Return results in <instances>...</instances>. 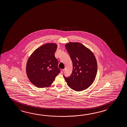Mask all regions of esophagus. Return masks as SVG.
<instances>
[{"mask_svg": "<svg viewBox=\"0 0 127 127\" xmlns=\"http://www.w3.org/2000/svg\"><path fill=\"white\" fill-rule=\"evenodd\" d=\"M64 69H62L61 70V73H64Z\"/></svg>", "mask_w": 127, "mask_h": 127, "instance_id": "obj_1", "label": "esophagus"}]
</instances>
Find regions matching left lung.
<instances>
[{"instance_id":"8db88e82","label":"left lung","mask_w":127,"mask_h":127,"mask_svg":"<svg viewBox=\"0 0 127 127\" xmlns=\"http://www.w3.org/2000/svg\"><path fill=\"white\" fill-rule=\"evenodd\" d=\"M65 47L73 63V71L70 76L64 78L71 89L82 91L94 81L97 71L96 59L92 51L79 42H69Z\"/></svg>"}]
</instances>
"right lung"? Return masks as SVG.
Listing matches in <instances>:
<instances>
[{"label":"right lung","instance_id":"add662e5","mask_svg":"<svg viewBox=\"0 0 127 127\" xmlns=\"http://www.w3.org/2000/svg\"><path fill=\"white\" fill-rule=\"evenodd\" d=\"M57 48L56 43H46L36 49L28 59L27 76L36 87H49L60 73L58 61L54 55Z\"/></svg>","mask_w":127,"mask_h":127}]
</instances>
